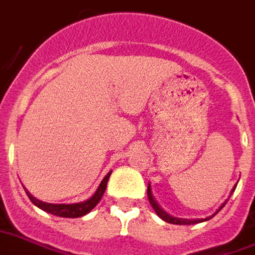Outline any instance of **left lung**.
<instances>
[{
	"label": "left lung",
	"instance_id": "obj_1",
	"mask_svg": "<svg viewBox=\"0 0 255 255\" xmlns=\"http://www.w3.org/2000/svg\"><path fill=\"white\" fill-rule=\"evenodd\" d=\"M234 190H235V187L232 189V191H234ZM232 191H231V193H232ZM148 198H149V202H150V205H152V208L155 209L156 215L160 217V219H163L164 222L171 223V224H181V226H189V224H197V223L202 222V220H187V219H178V217L170 216L168 213H166V212L161 209L160 206H159V204H157L155 198H153V196H152V191H150V185H148ZM224 205H226V202H224V204H223V205L219 208V211H220V209H222ZM219 211H217V212H219ZM217 212H216V213H217ZM216 213H215V215H216ZM215 215H213V216H215ZM211 217H206L205 220H209Z\"/></svg>",
	"mask_w": 255,
	"mask_h": 255
}]
</instances>
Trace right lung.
I'll list each match as a JSON object with an SVG mask.
<instances>
[{"instance_id": "add662e5", "label": "right lung", "mask_w": 255, "mask_h": 255, "mask_svg": "<svg viewBox=\"0 0 255 255\" xmlns=\"http://www.w3.org/2000/svg\"><path fill=\"white\" fill-rule=\"evenodd\" d=\"M111 175V172H109L107 175L103 178V181L98 187V190L95 193L94 196L91 197L89 200L84 202H79V204H47V202L39 201L36 200L32 194H29L28 190H25L28 198L32 201V204L40 208L42 211L47 212V213H51L54 216H59V217H81L87 215L88 212H91L94 209L95 206L99 204V201L102 200V197L105 194L106 187H107V182H109V178Z\"/></svg>"}]
</instances>
